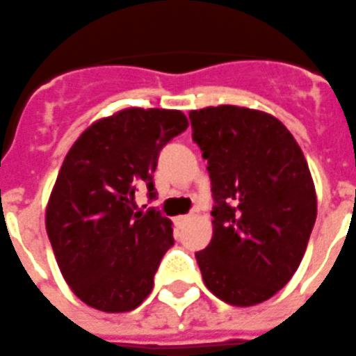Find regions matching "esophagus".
<instances>
[{
    "label": "esophagus",
    "instance_id": "esophagus-1",
    "mask_svg": "<svg viewBox=\"0 0 356 356\" xmlns=\"http://www.w3.org/2000/svg\"><path fill=\"white\" fill-rule=\"evenodd\" d=\"M187 220H189V216H178V218H175L176 227H181V225H184Z\"/></svg>",
    "mask_w": 356,
    "mask_h": 356
}]
</instances>
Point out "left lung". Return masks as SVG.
I'll use <instances>...</instances> for the list:
<instances>
[{"label": "left lung", "instance_id": "obj_1", "mask_svg": "<svg viewBox=\"0 0 356 356\" xmlns=\"http://www.w3.org/2000/svg\"><path fill=\"white\" fill-rule=\"evenodd\" d=\"M193 140L212 184V239L196 252L205 286L232 306H254L299 268L317 218L308 162L284 124L239 106L194 109Z\"/></svg>", "mask_w": 356, "mask_h": 356}]
</instances>
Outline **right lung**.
<instances>
[{
	"label": "right lung",
	"instance_id": "obj_1",
	"mask_svg": "<svg viewBox=\"0 0 356 356\" xmlns=\"http://www.w3.org/2000/svg\"><path fill=\"white\" fill-rule=\"evenodd\" d=\"M178 109L127 108L91 124L66 154L47 205V232L68 286L91 308L131 312L172 247V221L135 211L136 189L156 196L163 145L187 129Z\"/></svg>",
	"mask_w": 356,
	"mask_h": 356
}]
</instances>
